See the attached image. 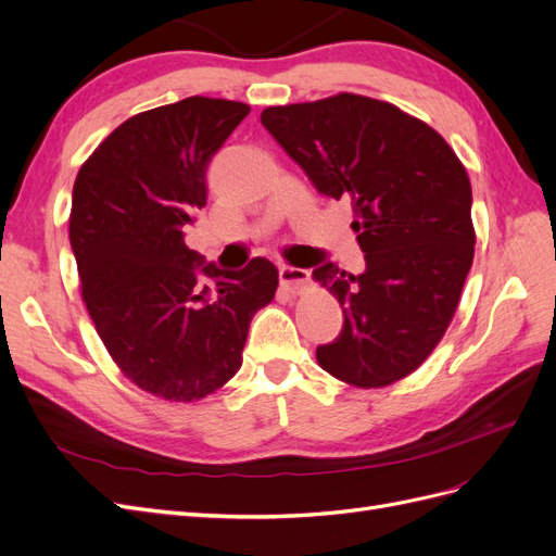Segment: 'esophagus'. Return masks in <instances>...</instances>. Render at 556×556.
Masks as SVG:
<instances>
[{
  "label": "esophagus",
  "instance_id": "esophagus-1",
  "mask_svg": "<svg viewBox=\"0 0 556 556\" xmlns=\"http://www.w3.org/2000/svg\"><path fill=\"white\" fill-rule=\"evenodd\" d=\"M278 274H280V282H282L288 290H292V292L304 290L306 285L311 282V271H308V268H296V266L282 264Z\"/></svg>",
  "mask_w": 556,
  "mask_h": 556
}]
</instances>
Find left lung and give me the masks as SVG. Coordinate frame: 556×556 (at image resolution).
<instances>
[{
    "instance_id": "8db88e82",
    "label": "left lung",
    "mask_w": 556,
    "mask_h": 556,
    "mask_svg": "<svg viewBox=\"0 0 556 556\" xmlns=\"http://www.w3.org/2000/svg\"><path fill=\"white\" fill-rule=\"evenodd\" d=\"M262 125L317 192L355 211L364 271L333 262L313 271L343 306L341 333L317 345L319 366L357 387L406 378L443 339L473 264L464 164L439 131L359 94L271 106Z\"/></svg>"
}]
</instances>
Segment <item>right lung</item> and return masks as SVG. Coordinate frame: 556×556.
Here are the masks:
<instances>
[{
	"mask_svg": "<svg viewBox=\"0 0 556 556\" xmlns=\"http://www.w3.org/2000/svg\"><path fill=\"white\" fill-rule=\"evenodd\" d=\"M248 113L208 97L139 113L74 182L70 241L83 301L113 362L162 399H201L237 374L250 319L278 288L264 257L223 271L185 245L192 213L206 206L208 162ZM204 275L216 285L201 283Z\"/></svg>",
	"mask_w": 556,
	"mask_h": 556,
	"instance_id": "right-lung-1",
	"label": "right lung"
}]
</instances>
